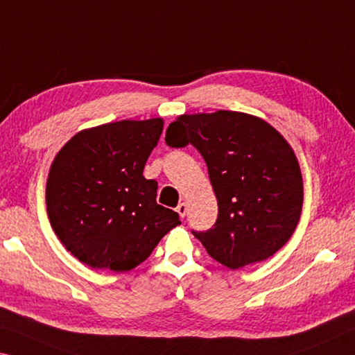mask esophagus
<instances>
[{
    "label": "esophagus",
    "mask_w": 355,
    "mask_h": 355,
    "mask_svg": "<svg viewBox=\"0 0 355 355\" xmlns=\"http://www.w3.org/2000/svg\"><path fill=\"white\" fill-rule=\"evenodd\" d=\"M177 213L180 215V218H184V215H187V204L184 202H182V204H178L177 207Z\"/></svg>",
    "instance_id": "1"
}]
</instances>
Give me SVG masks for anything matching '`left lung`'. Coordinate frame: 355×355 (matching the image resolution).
Segmentation results:
<instances>
[{
  "label": "left lung",
  "mask_w": 355,
  "mask_h": 355,
  "mask_svg": "<svg viewBox=\"0 0 355 355\" xmlns=\"http://www.w3.org/2000/svg\"><path fill=\"white\" fill-rule=\"evenodd\" d=\"M166 144H188L204 157L218 200V219L196 232L208 254L232 270L283 248L299 224L303 182L294 150L267 121L232 110L180 115Z\"/></svg>",
  "instance_id": "left-lung-1"
}]
</instances>
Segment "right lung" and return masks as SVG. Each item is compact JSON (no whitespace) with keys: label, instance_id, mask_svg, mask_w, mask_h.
I'll return each instance as SVG.
<instances>
[{"label":"right lung","instance_id":"1","mask_svg":"<svg viewBox=\"0 0 355 355\" xmlns=\"http://www.w3.org/2000/svg\"><path fill=\"white\" fill-rule=\"evenodd\" d=\"M162 118L121 120L77 132L50 166L46 204L56 237L85 266L128 272L180 224L156 202L144 167Z\"/></svg>","mask_w":355,"mask_h":355}]
</instances>
